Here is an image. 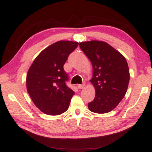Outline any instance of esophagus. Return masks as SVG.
Returning a JSON list of instances; mask_svg holds the SVG:
<instances>
[{"instance_id":"obj_1","label":"esophagus","mask_w":152,"mask_h":152,"mask_svg":"<svg viewBox=\"0 0 152 152\" xmlns=\"http://www.w3.org/2000/svg\"><path fill=\"white\" fill-rule=\"evenodd\" d=\"M84 86H85V82H84L82 83V84H79L78 86H77V88H78L79 89H82V88H84Z\"/></svg>"}]
</instances>
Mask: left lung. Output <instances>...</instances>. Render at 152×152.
Segmentation results:
<instances>
[{
  "instance_id": "left-lung-1",
  "label": "left lung",
  "mask_w": 152,
  "mask_h": 152,
  "mask_svg": "<svg viewBox=\"0 0 152 152\" xmlns=\"http://www.w3.org/2000/svg\"><path fill=\"white\" fill-rule=\"evenodd\" d=\"M80 47L93 66L91 82L95 97L88 109L96 113H106L117 107L123 99L129 82L126 60L119 52L104 41L80 43Z\"/></svg>"
}]
</instances>
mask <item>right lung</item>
<instances>
[{"instance_id": "obj_1", "label": "right lung", "mask_w": 152, "mask_h": 152, "mask_svg": "<svg viewBox=\"0 0 152 152\" xmlns=\"http://www.w3.org/2000/svg\"><path fill=\"white\" fill-rule=\"evenodd\" d=\"M77 42L59 41L46 48L31 65L26 77L27 90L43 113L57 115L67 111L75 92L66 85L64 65Z\"/></svg>"}]
</instances>
